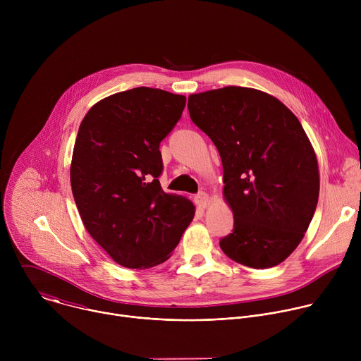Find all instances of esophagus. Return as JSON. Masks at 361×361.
Wrapping results in <instances>:
<instances>
[{
    "instance_id": "1",
    "label": "esophagus",
    "mask_w": 361,
    "mask_h": 361,
    "mask_svg": "<svg viewBox=\"0 0 361 361\" xmlns=\"http://www.w3.org/2000/svg\"><path fill=\"white\" fill-rule=\"evenodd\" d=\"M194 201H195V204L198 205L200 209H205V207H207V205H209V202H210V197H209L207 192L201 191V192H198V194L194 197Z\"/></svg>"
}]
</instances>
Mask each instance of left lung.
I'll use <instances>...</instances> for the list:
<instances>
[{
	"mask_svg": "<svg viewBox=\"0 0 361 361\" xmlns=\"http://www.w3.org/2000/svg\"><path fill=\"white\" fill-rule=\"evenodd\" d=\"M188 111L223 163L234 230L221 250L257 270L283 263L310 226L320 191L316 152L298 118L276 97L237 85L191 94Z\"/></svg>",
	"mask_w": 361,
	"mask_h": 361,
	"instance_id": "8db88e82",
	"label": "left lung"
}]
</instances>
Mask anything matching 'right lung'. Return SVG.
<instances>
[{
    "label": "right lung",
    "instance_id": "1",
    "mask_svg": "<svg viewBox=\"0 0 361 361\" xmlns=\"http://www.w3.org/2000/svg\"><path fill=\"white\" fill-rule=\"evenodd\" d=\"M184 107V95L137 87L102 98L80 124L73 195L90 235L123 267L164 263L192 221L194 204L159 181L160 142Z\"/></svg>",
    "mask_w": 361,
    "mask_h": 361
}]
</instances>
